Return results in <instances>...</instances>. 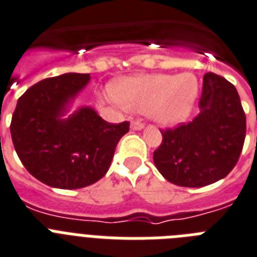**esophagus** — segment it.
<instances>
[{
	"instance_id": "34e87169",
	"label": "esophagus",
	"mask_w": 257,
	"mask_h": 257,
	"mask_svg": "<svg viewBox=\"0 0 257 257\" xmlns=\"http://www.w3.org/2000/svg\"><path fill=\"white\" fill-rule=\"evenodd\" d=\"M131 128L133 131H140V129L144 128V122L139 120V118H136V120H132V122H131Z\"/></svg>"
}]
</instances>
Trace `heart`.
<instances>
[{"instance_id":"obj_1","label":"heart","mask_w":257,"mask_h":257,"mask_svg":"<svg viewBox=\"0 0 257 257\" xmlns=\"http://www.w3.org/2000/svg\"><path fill=\"white\" fill-rule=\"evenodd\" d=\"M198 95L197 78L191 74L145 75L121 81L114 96L122 107L149 112L162 124H177L187 117Z\"/></svg>"}]
</instances>
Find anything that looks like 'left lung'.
Segmentation results:
<instances>
[{
    "label": "left lung",
    "mask_w": 257,
    "mask_h": 257,
    "mask_svg": "<svg viewBox=\"0 0 257 257\" xmlns=\"http://www.w3.org/2000/svg\"><path fill=\"white\" fill-rule=\"evenodd\" d=\"M201 113L190 122L161 129L153 161L169 182L203 187L235 168L245 139V113L235 85L207 72L199 96Z\"/></svg>",
    "instance_id": "left-lung-1"
}]
</instances>
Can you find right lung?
I'll list each match as a JSON object with an SVG mask.
<instances>
[{
    "instance_id": "right-lung-1",
    "label": "right lung",
    "mask_w": 257,
    "mask_h": 257,
    "mask_svg": "<svg viewBox=\"0 0 257 257\" xmlns=\"http://www.w3.org/2000/svg\"><path fill=\"white\" fill-rule=\"evenodd\" d=\"M89 74H64L31 85L17 103L10 133L21 162L31 176L58 189H81L105 176L129 121L108 122L92 108L60 120L68 100Z\"/></svg>"
}]
</instances>
